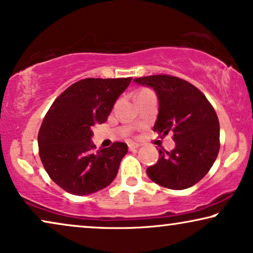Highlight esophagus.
<instances>
[{"label": "esophagus", "mask_w": 253, "mask_h": 253, "mask_svg": "<svg viewBox=\"0 0 253 253\" xmlns=\"http://www.w3.org/2000/svg\"><path fill=\"white\" fill-rule=\"evenodd\" d=\"M127 146H129V150L130 151H134V150H137V148L139 147L140 145L137 144V143H130L129 145H127Z\"/></svg>", "instance_id": "esophagus-1"}]
</instances>
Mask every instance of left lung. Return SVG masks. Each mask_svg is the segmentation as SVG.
I'll return each mask as SVG.
<instances>
[{
	"label": "left lung",
	"mask_w": 253,
	"mask_h": 253,
	"mask_svg": "<svg viewBox=\"0 0 253 253\" xmlns=\"http://www.w3.org/2000/svg\"><path fill=\"white\" fill-rule=\"evenodd\" d=\"M147 86L159 100L153 130L172 133L175 147L159 150V160L146 169L147 176L168 189L183 190L198 183L212 167L220 148V124L206 96L196 86L167 75L133 79Z\"/></svg>",
	"instance_id": "obj_1"
}]
</instances>
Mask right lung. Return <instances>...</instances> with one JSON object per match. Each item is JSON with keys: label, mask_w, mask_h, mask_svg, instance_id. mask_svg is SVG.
Wrapping results in <instances>:
<instances>
[{"label": "right lung", "mask_w": 253, "mask_h": 253, "mask_svg": "<svg viewBox=\"0 0 253 253\" xmlns=\"http://www.w3.org/2000/svg\"><path fill=\"white\" fill-rule=\"evenodd\" d=\"M132 78H86L53 102L38 134L41 162L58 186L76 196L105 189L116 177L127 145L94 151L93 126L107 121Z\"/></svg>", "instance_id": "add662e5"}]
</instances>
